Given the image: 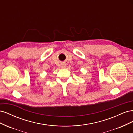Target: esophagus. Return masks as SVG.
I'll return each mask as SVG.
<instances>
[{
	"mask_svg": "<svg viewBox=\"0 0 133 133\" xmlns=\"http://www.w3.org/2000/svg\"><path fill=\"white\" fill-rule=\"evenodd\" d=\"M61 67H62V68H63V69H64V68H66V64L64 63H62V65H61Z\"/></svg>",
	"mask_w": 133,
	"mask_h": 133,
	"instance_id": "34e87169",
	"label": "esophagus"
}]
</instances>
